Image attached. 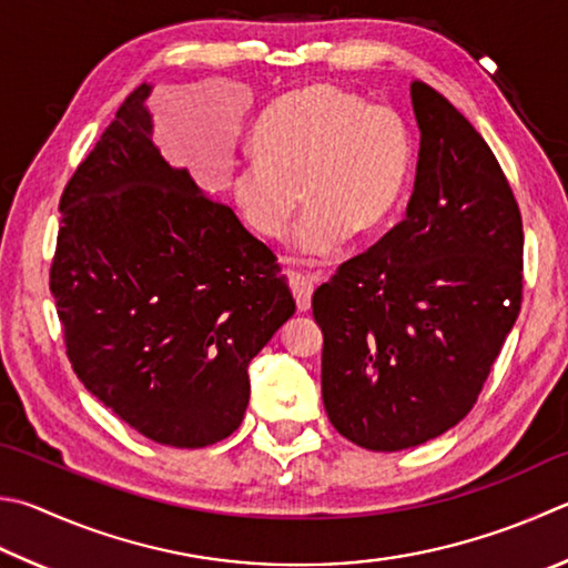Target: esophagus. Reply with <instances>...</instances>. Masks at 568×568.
Instances as JSON below:
<instances>
[{
	"instance_id": "obj_1",
	"label": "esophagus",
	"mask_w": 568,
	"mask_h": 568,
	"mask_svg": "<svg viewBox=\"0 0 568 568\" xmlns=\"http://www.w3.org/2000/svg\"><path fill=\"white\" fill-rule=\"evenodd\" d=\"M291 291L295 297V305L301 313L311 311V301H313V281L301 273H291Z\"/></svg>"
}]
</instances>
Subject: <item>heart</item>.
<instances>
[{"label":"heart","instance_id":"1","mask_svg":"<svg viewBox=\"0 0 568 568\" xmlns=\"http://www.w3.org/2000/svg\"><path fill=\"white\" fill-rule=\"evenodd\" d=\"M412 146L405 121L387 106L333 84L295 89L265 109L253 131V153L231 163L229 195L261 239L293 233L303 261L333 257L353 233H373L402 201Z\"/></svg>","mask_w":568,"mask_h":568}]
</instances>
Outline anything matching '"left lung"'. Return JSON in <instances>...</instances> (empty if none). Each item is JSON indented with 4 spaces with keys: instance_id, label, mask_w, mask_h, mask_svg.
Returning <instances> with one entry per match:
<instances>
[{
    "instance_id": "1",
    "label": "left lung",
    "mask_w": 568,
    "mask_h": 568,
    "mask_svg": "<svg viewBox=\"0 0 568 568\" xmlns=\"http://www.w3.org/2000/svg\"><path fill=\"white\" fill-rule=\"evenodd\" d=\"M419 126L407 213L313 295L323 402L357 447L399 452L467 417L521 307L517 199L477 129L412 81Z\"/></svg>"
}]
</instances>
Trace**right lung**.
Listing matches in <instances>:
<instances>
[{
  "instance_id": "obj_1",
  "label": "right lung",
  "mask_w": 568,
  "mask_h": 568,
  "mask_svg": "<svg viewBox=\"0 0 568 568\" xmlns=\"http://www.w3.org/2000/svg\"><path fill=\"white\" fill-rule=\"evenodd\" d=\"M131 91L61 193L49 285L69 363L159 445L209 447L241 427L248 365L295 301L273 251L151 141Z\"/></svg>"
}]
</instances>
